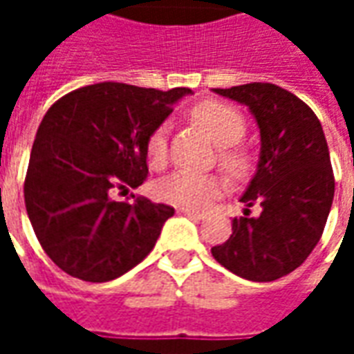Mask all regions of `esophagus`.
Returning <instances> with one entry per match:
<instances>
[{
  "mask_svg": "<svg viewBox=\"0 0 354 354\" xmlns=\"http://www.w3.org/2000/svg\"><path fill=\"white\" fill-rule=\"evenodd\" d=\"M178 214L187 216V218H192V220H203V218H205L201 212H195V210H185V208H180V210H178Z\"/></svg>",
  "mask_w": 354,
  "mask_h": 354,
  "instance_id": "obj_1",
  "label": "esophagus"
}]
</instances>
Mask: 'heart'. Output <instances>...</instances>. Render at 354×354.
<instances>
[{"label":"heart","mask_w":354,"mask_h":354,"mask_svg":"<svg viewBox=\"0 0 354 354\" xmlns=\"http://www.w3.org/2000/svg\"><path fill=\"white\" fill-rule=\"evenodd\" d=\"M189 119L218 146V165L230 176L245 178L254 167L250 149L241 144L246 132V117L235 106L220 100H205L193 106ZM146 157L149 167L161 170L169 161V129L157 127L146 144ZM225 189L223 178L216 174H192L176 172L165 178L157 185V197L169 205L185 210H201L218 199Z\"/></svg>","instance_id":"heart-1"}]
</instances>
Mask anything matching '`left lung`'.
Returning a JSON list of instances; mask_svg holds the SVG:
<instances>
[{"instance_id": "1", "label": "left lung", "mask_w": 354, "mask_h": 354, "mask_svg": "<svg viewBox=\"0 0 354 354\" xmlns=\"http://www.w3.org/2000/svg\"><path fill=\"white\" fill-rule=\"evenodd\" d=\"M216 93L248 106L261 136L258 172L243 195L260 203L258 218H233V233L212 256L231 273L277 281L301 266L322 237L334 201V170L319 117L296 94L273 83H246Z\"/></svg>"}]
</instances>
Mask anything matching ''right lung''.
<instances>
[{
    "label": "right lung",
    "instance_id": "right-lung-1",
    "mask_svg": "<svg viewBox=\"0 0 354 354\" xmlns=\"http://www.w3.org/2000/svg\"><path fill=\"white\" fill-rule=\"evenodd\" d=\"M192 88L96 83L58 98L35 134L24 203L39 245L64 273L113 281L153 250L174 208L132 195L147 178L149 134Z\"/></svg>",
    "mask_w": 354,
    "mask_h": 354
}]
</instances>
